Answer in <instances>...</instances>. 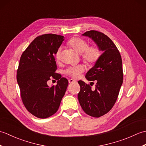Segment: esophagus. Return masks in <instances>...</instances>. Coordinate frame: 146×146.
<instances>
[{"label":"esophagus","instance_id":"1","mask_svg":"<svg viewBox=\"0 0 146 146\" xmlns=\"http://www.w3.org/2000/svg\"><path fill=\"white\" fill-rule=\"evenodd\" d=\"M68 82H69V83H75V82H76V81L75 80H73V79H70L69 80H68Z\"/></svg>","mask_w":146,"mask_h":146}]
</instances>
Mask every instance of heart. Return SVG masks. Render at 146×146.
Returning <instances> with one entry per match:
<instances>
[{"label":"heart","mask_w":146,"mask_h":146,"mask_svg":"<svg viewBox=\"0 0 146 146\" xmlns=\"http://www.w3.org/2000/svg\"><path fill=\"white\" fill-rule=\"evenodd\" d=\"M68 46L73 49L82 54V58L85 63L93 64L97 63L100 58L102 52L100 48L97 46H90L85 39L75 37L71 38L68 42ZM56 60L60 61L61 58V48H59L55 54ZM84 71V67L82 65L71 66L65 70V73L73 78H76L80 76L81 73Z\"/></svg>","instance_id":"heart-1"}]
</instances>
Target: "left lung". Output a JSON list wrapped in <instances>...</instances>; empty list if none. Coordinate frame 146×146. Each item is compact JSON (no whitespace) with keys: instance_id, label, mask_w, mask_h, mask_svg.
<instances>
[{"instance_id":"obj_1","label":"left lung","mask_w":146,"mask_h":146,"mask_svg":"<svg viewBox=\"0 0 146 146\" xmlns=\"http://www.w3.org/2000/svg\"><path fill=\"white\" fill-rule=\"evenodd\" d=\"M82 35L92 38L104 51L85 76L88 81H97L95 89L82 80L78 82V98L82 109L90 116L100 117L111 109L119 95L123 83L122 58L113 41L104 33L92 30Z\"/></svg>"}]
</instances>
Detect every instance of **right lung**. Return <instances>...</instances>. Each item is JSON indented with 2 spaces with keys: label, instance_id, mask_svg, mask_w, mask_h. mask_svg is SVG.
Masks as SVG:
<instances>
[{
  "label": "right lung",
  "instance_id": "right-lung-1",
  "mask_svg": "<svg viewBox=\"0 0 146 146\" xmlns=\"http://www.w3.org/2000/svg\"><path fill=\"white\" fill-rule=\"evenodd\" d=\"M64 36L46 34L36 38L22 54L17 71V81L22 101L33 115L46 119L58 111L66 92L68 81L55 73V54ZM51 78L57 85L49 87Z\"/></svg>",
  "mask_w": 146,
  "mask_h": 146
}]
</instances>
